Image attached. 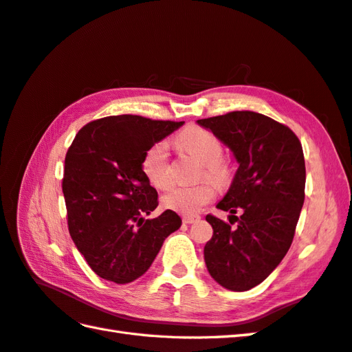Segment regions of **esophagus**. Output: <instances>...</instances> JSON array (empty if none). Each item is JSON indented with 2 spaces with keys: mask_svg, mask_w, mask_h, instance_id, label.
Listing matches in <instances>:
<instances>
[{
  "mask_svg": "<svg viewBox=\"0 0 352 352\" xmlns=\"http://www.w3.org/2000/svg\"><path fill=\"white\" fill-rule=\"evenodd\" d=\"M200 217L199 215H184L182 222L184 224H194V222H199Z\"/></svg>",
  "mask_w": 352,
  "mask_h": 352,
  "instance_id": "esophagus-1",
  "label": "esophagus"
}]
</instances>
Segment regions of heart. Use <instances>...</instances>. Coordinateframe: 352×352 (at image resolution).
Returning <instances> with one entry per match:
<instances>
[{"label": "heart", "mask_w": 352, "mask_h": 352, "mask_svg": "<svg viewBox=\"0 0 352 352\" xmlns=\"http://www.w3.org/2000/svg\"><path fill=\"white\" fill-rule=\"evenodd\" d=\"M179 148L191 153L199 160L204 175L215 182H226L228 179V167L222 157V144L217 135L200 126H190L177 135ZM142 171L148 182L157 190H167L171 184L168 152L166 142H157L144 152L142 158ZM217 195V188L212 182L206 181L194 186H173L162 195V206L184 215H195L206 204L210 203Z\"/></svg>", "instance_id": "1"}]
</instances>
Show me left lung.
<instances>
[{"instance_id":"8db88e82","label":"left lung","mask_w":352,"mask_h":352,"mask_svg":"<svg viewBox=\"0 0 352 352\" xmlns=\"http://www.w3.org/2000/svg\"><path fill=\"white\" fill-rule=\"evenodd\" d=\"M233 152L239 168L217 208L234 213L237 227L208 215L213 236L204 246L210 276L231 291H248L275 270L293 243L305 201L302 143L284 124L242 110L199 119ZM233 224V222H231Z\"/></svg>"}]
</instances>
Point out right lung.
Segmentation results:
<instances>
[{
  "mask_svg": "<svg viewBox=\"0 0 352 352\" xmlns=\"http://www.w3.org/2000/svg\"><path fill=\"white\" fill-rule=\"evenodd\" d=\"M184 122L137 115L107 116L80 128L65 155L63 192L70 236L102 279L128 284L155 260L166 237L182 224L173 210L157 209V190L142 171L153 143Z\"/></svg>",
  "mask_w": 352,
  "mask_h": 352,
  "instance_id": "right-lung-1",
  "label": "right lung"
}]
</instances>
